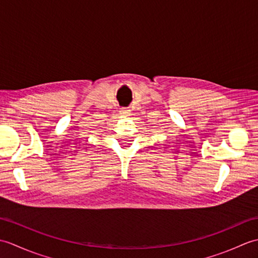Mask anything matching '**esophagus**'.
Segmentation results:
<instances>
[{"label":"esophagus","instance_id":"esophagus-1","mask_svg":"<svg viewBox=\"0 0 258 258\" xmlns=\"http://www.w3.org/2000/svg\"><path fill=\"white\" fill-rule=\"evenodd\" d=\"M119 113L124 115V116H126V115H128L131 113V109L128 107H122L119 109Z\"/></svg>","mask_w":258,"mask_h":258}]
</instances>
